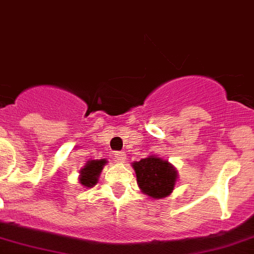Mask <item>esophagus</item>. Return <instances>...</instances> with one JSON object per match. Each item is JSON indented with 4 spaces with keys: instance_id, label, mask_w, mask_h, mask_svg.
I'll return each instance as SVG.
<instances>
[{
    "instance_id": "34e87169",
    "label": "esophagus",
    "mask_w": 254,
    "mask_h": 254,
    "mask_svg": "<svg viewBox=\"0 0 254 254\" xmlns=\"http://www.w3.org/2000/svg\"><path fill=\"white\" fill-rule=\"evenodd\" d=\"M114 157L117 160V161H120V163H124L125 159H127V153L123 152V151H116L114 153Z\"/></svg>"
}]
</instances>
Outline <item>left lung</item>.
I'll return each mask as SVG.
<instances>
[{"label": "left lung", "mask_w": 254, "mask_h": 254, "mask_svg": "<svg viewBox=\"0 0 254 254\" xmlns=\"http://www.w3.org/2000/svg\"><path fill=\"white\" fill-rule=\"evenodd\" d=\"M131 167L135 170L142 192L152 199H163L172 193L178 174L169 161L152 155L140 161H134Z\"/></svg>", "instance_id": "left-lung-1"}]
</instances>
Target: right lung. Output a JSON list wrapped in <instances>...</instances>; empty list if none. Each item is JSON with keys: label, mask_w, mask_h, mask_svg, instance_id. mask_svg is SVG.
<instances>
[{"label": "right lung", "mask_w": 254, "mask_h": 254, "mask_svg": "<svg viewBox=\"0 0 254 254\" xmlns=\"http://www.w3.org/2000/svg\"><path fill=\"white\" fill-rule=\"evenodd\" d=\"M107 164L104 159L101 160H89L82 169L80 170V183L85 187H93L97 185L98 178L101 176V172L103 167Z\"/></svg>", "instance_id": "right-lung-1"}]
</instances>
